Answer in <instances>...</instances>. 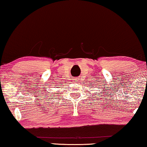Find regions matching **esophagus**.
<instances>
[{
  "label": "esophagus",
  "instance_id": "1",
  "mask_svg": "<svg viewBox=\"0 0 147 147\" xmlns=\"http://www.w3.org/2000/svg\"><path fill=\"white\" fill-rule=\"evenodd\" d=\"M75 81H77H77H78V79H75Z\"/></svg>",
  "mask_w": 147,
  "mask_h": 147
}]
</instances>
